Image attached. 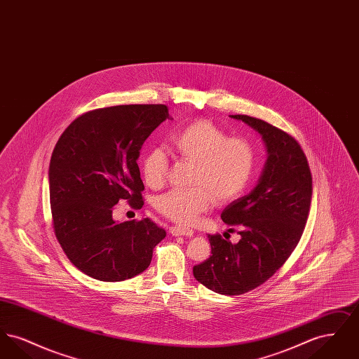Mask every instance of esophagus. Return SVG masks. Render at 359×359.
Masks as SVG:
<instances>
[{"label":"esophagus","instance_id":"1","mask_svg":"<svg viewBox=\"0 0 359 359\" xmlns=\"http://www.w3.org/2000/svg\"><path fill=\"white\" fill-rule=\"evenodd\" d=\"M172 236L175 237H179V236H184V237H192L194 236V231L186 229V227H180V226H173L170 229Z\"/></svg>","mask_w":359,"mask_h":359}]
</instances>
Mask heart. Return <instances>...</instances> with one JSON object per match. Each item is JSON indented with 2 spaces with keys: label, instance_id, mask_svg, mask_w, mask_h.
<instances>
[{
  "label": "heart",
  "instance_id": "heart-1",
  "mask_svg": "<svg viewBox=\"0 0 359 359\" xmlns=\"http://www.w3.org/2000/svg\"><path fill=\"white\" fill-rule=\"evenodd\" d=\"M177 156L195 164L189 191H170L156 201L157 211L179 224L195 222L214 199L226 203L237 199L248 187L255 167L256 151L245 138H229L212 122L198 120L188 123L171 137ZM168 157L154 148L145 154L141 171L145 183L152 188L164 186L168 173Z\"/></svg>",
  "mask_w": 359,
  "mask_h": 359
}]
</instances>
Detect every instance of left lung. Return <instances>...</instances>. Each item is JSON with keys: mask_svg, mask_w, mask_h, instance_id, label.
Here are the masks:
<instances>
[{"mask_svg": "<svg viewBox=\"0 0 359 359\" xmlns=\"http://www.w3.org/2000/svg\"><path fill=\"white\" fill-rule=\"evenodd\" d=\"M230 117L261 136L266 161L256 187L221 214L223 222L238 229V242L208 234L211 256L194 266V277L208 290L233 296L265 283L294 250L311 208L312 176L293 137L265 121Z\"/></svg>", "mask_w": 359, "mask_h": 359, "instance_id": "left-lung-1", "label": "left lung"}]
</instances>
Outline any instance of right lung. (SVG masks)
<instances>
[{
	"instance_id": "obj_1",
	"label": "right lung",
	"mask_w": 359,
	"mask_h": 359,
	"mask_svg": "<svg viewBox=\"0 0 359 359\" xmlns=\"http://www.w3.org/2000/svg\"><path fill=\"white\" fill-rule=\"evenodd\" d=\"M165 120V104H120L78 117L63 132L50 161L55 236L69 261L100 281L142 273L165 230L148 218L116 222L121 199L144 205L137 158L144 141Z\"/></svg>"
}]
</instances>
